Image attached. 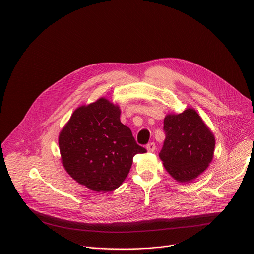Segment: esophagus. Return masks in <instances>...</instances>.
Wrapping results in <instances>:
<instances>
[{"label":"esophagus","mask_w":254,"mask_h":254,"mask_svg":"<svg viewBox=\"0 0 254 254\" xmlns=\"http://www.w3.org/2000/svg\"><path fill=\"white\" fill-rule=\"evenodd\" d=\"M147 150H148V152H150V153L155 152V150H156V144H155V142H150V143H148V144H147Z\"/></svg>","instance_id":"obj_1"}]
</instances>
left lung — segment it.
Returning <instances> with one entry per match:
<instances>
[{
	"instance_id": "left-lung-1",
	"label": "left lung",
	"mask_w": 254,
	"mask_h": 254,
	"mask_svg": "<svg viewBox=\"0 0 254 254\" xmlns=\"http://www.w3.org/2000/svg\"><path fill=\"white\" fill-rule=\"evenodd\" d=\"M164 130L166 139L159 156L166 171L180 183L192 182L213 160V132L191 107L181 114H168Z\"/></svg>"
}]
</instances>
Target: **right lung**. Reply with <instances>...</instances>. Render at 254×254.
<instances>
[{"mask_svg": "<svg viewBox=\"0 0 254 254\" xmlns=\"http://www.w3.org/2000/svg\"><path fill=\"white\" fill-rule=\"evenodd\" d=\"M120 117V106L100 97L77 107L59 133L64 169L78 184L95 192L119 188L129 173L133 156L147 152Z\"/></svg>", "mask_w": 254, "mask_h": 254, "instance_id": "add662e5", "label": "right lung"}]
</instances>
